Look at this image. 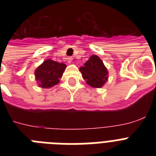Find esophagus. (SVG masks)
Listing matches in <instances>:
<instances>
[{
    "label": "esophagus",
    "instance_id": "obj_1",
    "mask_svg": "<svg viewBox=\"0 0 156 156\" xmlns=\"http://www.w3.org/2000/svg\"><path fill=\"white\" fill-rule=\"evenodd\" d=\"M73 57H69L68 58V62L69 63H71L72 62V61H73Z\"/></svg>",
    "mask_w": 156,
    "mask_h": 156
}]
</instances>
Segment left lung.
Returning <instances> with one entry per match:
<instances>
[{"instance_id":"obj_1","label":"left lung","mask_w":156,"mask_h":156,"mask_svg":"<svg viewBox=\"0 0 156 156\" xmlns=\"http://www.w3.org/2000/svg\"><path fill=\"white\" fill-rule=\"evenodd\" d=\"M80 71L87 83L93 87H101L108 80L107 69L97 55H92Z\"/></svg>"}]
</instances>
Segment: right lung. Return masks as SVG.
<instances>
[{
	"label": "right lung",
	"mask_w": 156,
	"mask_h": 156,
	"mask_svg": "<svg viewBox=\"0 0 156 156\" xmlns=\"http://www.w3.org/2000/svg\"><path fill=\"white\" fill-rule=\"evenodd\" d=\"M66 66L48 59L35 71L36 80L39 81V86L44 88L51 87L58 83L62 76Z\"/></svg>",
	"instance_id": "1"
}]
</instances>
